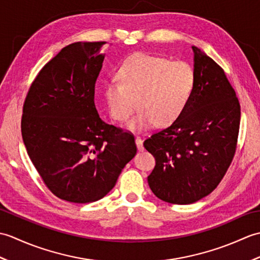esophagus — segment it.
Wrapping results in <instances>:
<instances>
[{
  "label": "esophagus",
  "instance_id": "34e87169",
  "mask_svg": "<svg viewBox=\"0 0 260 260\" xmlns=\"http://www.w3.org/2000/svg\"><path fill=\"white\" fill-rule=\"evenodd\" d=\"M135 143H136L137 150H139V151H143V150H144V146H143V141L140 139V137H136Z\"/></svg>",
  "mask_w": 260,
  "mask_h": 260
}]
</instances>
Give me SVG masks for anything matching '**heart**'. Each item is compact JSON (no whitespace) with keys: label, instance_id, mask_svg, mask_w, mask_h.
<instances>
[{"label":"heart","instance_id":"heart-1","mask_svg":"<svg viewBox=\"0 0 260 260\" xmlns=\"http://www.w3.org/2000/svg\"><path fill=\"white\" fill-rule=\"evenodd\" d=\"M119 82L104 88L107 113L116 121H124L137 113L125 127L132 132L146 131L156 123L170 126L178 120L190 103L196 88V71L184 61L135 53L117 71Z\"/></svg>","mask_w":260,"mask_h":260}]
</instances>
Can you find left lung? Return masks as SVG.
<instances>
[{
	"instance_id": "left-lung-1",
	"label": "left lung",
	"mask_w": 260,
	"mask_h": 260,
	"mask_svg": "<svg viewBox=\"0 0 260 260\" xmlns=\"http://www.w3.org/2000/svg\"><path fill=\"white\" fill-rule=\"evenodd\" d=\"M197 82L181 117L144 142L155 158L147 176L162 201L190 204L210 194L233 161L240 125V105L224 71L193 46Z\"/></svg>"
}]
</instances>
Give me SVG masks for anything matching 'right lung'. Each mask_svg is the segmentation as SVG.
Returning <instances> with one entry per match:
<instances>
[{
    "label": "right lung",
    "mask_w": 260,
    "mask_h": 260,
    "mask_svg": "<svg viewBox=\"0 0 260 260\" xmlns=\"http://www.w3.org/2000/svg\"><path fill=\"white\" fill-rule=\"evenodd\" d=\"M106 42H75L41 69L25 98L22 139L54 196L74 203L101 200L136 154L132 134L106 124L95 84Z\"/></svg>",
    "instance_id": "add662e5"
}]
</instances>
